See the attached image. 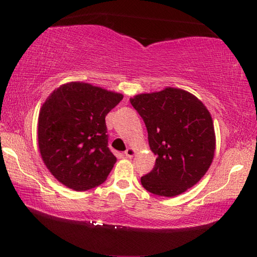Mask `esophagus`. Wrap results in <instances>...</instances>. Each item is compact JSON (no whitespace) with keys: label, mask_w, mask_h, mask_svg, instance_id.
<instances>
[{"label":"esophagus","mask_w":257,"mask_h":257,"mask_svg":"<svg viewBox=\"0 0 257 257\" xmlns=\"http://www.w3.org/2000/svg\"><path fill=\"white\" fill-rule=\"evenodd\" d=\"M135 154H136V150L132 149V147H129V149H127L124 152V155L127 156V158H133Z\"/></svg>","instance_id":"obj_1"}]
</instances>
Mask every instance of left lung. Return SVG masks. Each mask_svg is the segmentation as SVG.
<instances>
[{"instance_id":"left-lung-1","label":"left lung","mask_w":257,"mask_h":257,"mask_svg":"<svg viewBox=\"0 0 257 257\" xmlns=\"http://www.w3.org/2000/svg\"><path fill=\"white\" fill-rule=\"evenodd\" d=\"M130 103L144 120L156 155L150 173L141 178L154 195L173 197L202 179L214 158L215 133L205 105L189 92L167 87L139 94Z\"/></svg>"}]
</instances>
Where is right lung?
<instances>
[{
    "label": "right lung",
    "instance_id": "obj_1",
    "mask_svg": "<svg viewBox=\"0 0 257 257\" xmlns=\"http://www.w3.org/2000/svg\"><path fill=\"white\" fill-rule=\"evenodd\" d=\"M123 95L72 81L52 92L38 115V147L46 168L77 191L106 180L116 158L107 147L105 116Z\"/></svg>",
    "mask_w": 257,
    "mask_h": 257
}]
</instances>
